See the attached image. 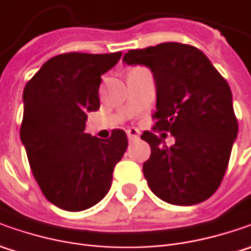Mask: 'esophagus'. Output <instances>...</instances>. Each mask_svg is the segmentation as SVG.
<instances>
[{
    "label": "esophagus",
    "mask_w": 251,
    "mask_h": 251,
    "mask_svg": "<svg viewBox=\"0 0 251 251\" xmlns=\"http://www.w3.org/2000/svg\"><path fill=\"white\" fill-rule=\"evenodd\" d=\"M127 137H128V140H137L138 137H140V131L137 130V128H128L127 130Z\"/></svg>",
    "instance_id": "1"
}]
</instances>
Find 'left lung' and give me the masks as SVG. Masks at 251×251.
Masks as SVG:
<instances>
[{"label":"left lung","mask_w":251,"mask_h":251,"mask_svg":"<svg viewBox=\"0 0 251 251\" xmlns=\"http://www.w3.org/2000/svg\"><path fill=\"white\" fill-rule=\"evenodd\" d=\"M123 61L150 68L156 85L153 130L175 137L168 147L165 134L141 135L151 147L142 172L152 193L173 205L205 201L224 178L237 137L229 85L207 55L188 44L130 50Z\"/></svg>","instance_id":"obj_1"}]
</instances>
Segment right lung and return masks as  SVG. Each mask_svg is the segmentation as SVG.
<instances>
[{
    "label": "right lung",
    "mask_w": 251,
    "mask_h": 251,
    "mask_svg": "<svg viewBox=\"0 0 251 251\" xmlns=\"http://www.w3.org/2000/svg\"><path fill=\"white\" fill-rule=\"evenodd\" d=\"M120 58L121 51L60 54L25 86L21 141L44 197L65 211L103 200L127 150L123 130H113L107 140L85 132L88 113L100 107V76Z\"/></svg>",
    "instance_id": "1"
}]
</instances>
